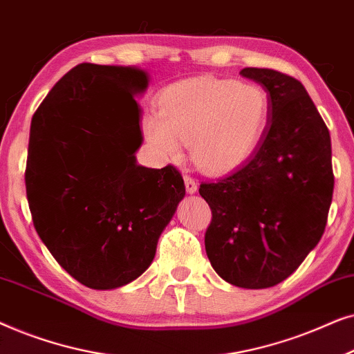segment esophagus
<instances>
[{"label": "esophagus", "mask_w": 354, "mask_h": 354, "mask_svg": "<svg viewBox=\"0 0 354 354\" xmlns=\"http://www.w3.org/2000/svg\"><path fill=\"white\" fill-rule=\"evenodd\" d=\"M183 180H185V190H187L188 195H193V193L198 192V183L193 180L192 177L185 176V177H183Z\"/></svg>", "instance_id": "34e87169"}]
</instances>
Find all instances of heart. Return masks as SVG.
<instances>
[{
    "label": "heart",
    "mask_w": 354,
    "mask_h": 354,
    "mask_svg": "<svg viewBox=\"0 0 354 354\" xmlns=\"http://www.w3.org/2000/svg\"><path fill=\"white\" fill-rule=\"evenodd\" d=\"M269 115L270 100L263 86L200 77L167 86L159 98V114L145 119L143 132L161 158H180L182 143H188L192 161L217 174L253 156Z\"/></svg>",
    "instance_id": "1"
}]
</instances>
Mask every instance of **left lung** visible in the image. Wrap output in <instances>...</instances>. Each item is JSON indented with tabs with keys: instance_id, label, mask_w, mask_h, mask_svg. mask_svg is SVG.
Masks as SVG:
<instances>
[{
	"instance_id": "obj_1",
	"label": "left lung",
	"mask_w": 354,
	"mask_h": 354,
	"mask_svg": "<svg viewBox=\"0 0 354 354\" xmlns=\"http://www.w3.org/2000/svg\"><path fill=\"white\" fill-rule=\"evenodd\" d=\"M268 91L270 115L258 149L229 176L200 185L212 211L205 235L211 266L235 287L259 290L290 277L316 248L333 193L326 122L293 77L245 67Z\"/></svg>"
}]
</instances>
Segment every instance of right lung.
I'll list each match as a JSON object with an SVG mask.
<instances>
[{"instance_id": "add662e5", "label": "right lung", "mask_w": 354, "mask_h": 354, "mask_svg": "<svg viewBox=\"0 0 354 354\" xmlns=\"http://www.w3.org/2000/svg\"><path fill=\"white\" fill-rule=\"evenodd\" d=\"M140 67L79 64L32 118L26 169L37 234L62 269L95 290L124 287L153 263L185 196L172 166H138Z\"/></svg>"}]
</instances>
